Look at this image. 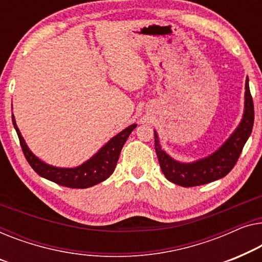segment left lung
<instances>
[{
    "mask_svg": "<svg viewBox=\"0 0 262 262\" xmlns=\"http://www.w3.org/2000/svg\"><path fill=\"white\" fill-rule=\"evenodd\" d=\"M245 110L238 123L227 141L219 149L192 163H182L161 149L159 136L154 130V145L161 171L169 182L184 187L198 186L226 177L236 164L243 146L248 140L254 124V104L249 90V79L246 78Z\"/></svg>",
    "mask_w": 262,
    "mask_h": 262,
    "instance_id": "left-lung-1",
    "label": "left lung"
}]
</instances>
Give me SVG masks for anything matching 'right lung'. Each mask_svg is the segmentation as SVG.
Returning <instances> with one entry per match:
<instances>
[{
  "instance_id": "obj_1",
  "label": "right lung",
  "mask_w": 262,
  "mask_h": 262,
  "mask_svg": "<svg viewBox=\"0 0 262 262\" xmlns=\"http://www.w3.org/2000/svg\"><path fill=\"white\" fill-rule=\"evenodd\" d=\"M12 120L14 128L19 136L21 148L24 150L26 159L31 165L32 168L42 178L49 179L51 182L57 183L59 185L72 187V189H86L94 186L96 184L104 182L113 174L119 160L121 149L127 141L128 136L134 130L136 124H130L126 129L120 132L101 147L97 153H95L89 160L77 167H57L46 164L45 161L40 160L35 154H33L28 148L25 139L22 138L21 133L17 128L15 117L12 114Z\"/></svg>"
}]
</instances>
